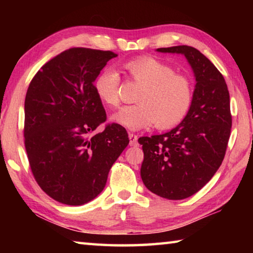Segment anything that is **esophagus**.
I'll use <instances>...</instances> for the list:
<instances>
[{
	"label": "esophagus",
	"mask_w": 253,
	"mask_h": 253,
	"mask_svg": "<svg viewBox=\"0 0 253 253\" xmlns=\"http://www.w3.org/2000/svg\"><path fill=\"white\" fill-rule=\"evenodd\" d=\"M128 137H129V145L130 146H137L138 145V142H137V139H138V137H137L135 134H131V132H129L128 134Z\"/></svg>",
	"instance_id": "esophagus-1"
}]
</instances>
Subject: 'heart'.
<instances>
[{
  "instance_id": "1",
  "label": "heart",
  "mask_w": 253,
  "mask_h": 253,
  "mask_svg": "<svg viewBox=\"0 0 253 253\" xmlns=\"http://www.w3.org/2000/svg\"><path fill=\"white\" fill-rule=\"evenodd\" d=\"M124 69L131 80L142 85L135 106L123 108L113 121L130 130L152 126L161 129L181 123L191 108L193 85L187 77L175 74L169 66L151 57L138 58L125 63ZM119 74L114 69L99 72L93 88L99 99L109 107L119 106Z\"/></svg>"
}]
</instances>
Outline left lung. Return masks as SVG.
Listing matches in <instances>:
<instances>
[{
	"mask_svg": "<svg viewBox=\"0 0 253 253\" xmlns=\"http://www.w3.org/2000/svg\"><path fill=\"white\" fill-rule=\"evenodd\" d=\"M186 58L195 77L191 108L172 130L140 137L144 161L140 176L149 191L168 200H183L199 192L222 164L232 117L228 85L216 67L188 45L160 48Z\"/></svg>",
	"mask_w": 253,
	"mask_h": 253,
	"instance_id": "obj_1",
	"label": "left lung"
}]
</instances>
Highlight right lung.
Masks as SVG:
<instances>
[{"instance_id": "add662e5", "label": "right lung", "mask_w": 253, "mask_h": 253, "mask_svg": "<svg viewBox=\"0 0 253 253\" xmlns=\"http://www.w3.org/2000/svg\"><path fill=\"white\" fill-rule=\"evenodd\" d=\"M111 51L71 48L41 67L24 101V144L37 183L50 198L83 205L101 193L111 166L129 143L125 128L106 122L93 88Z\"/></svg>"}]
</instances>
